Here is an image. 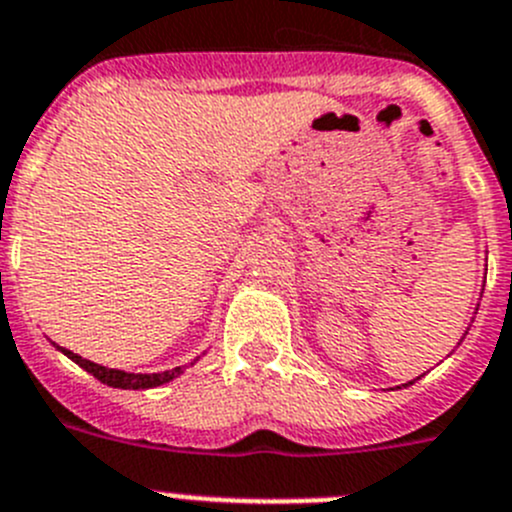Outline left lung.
Wrapping results in <instances>:
<instances>
[{
  "label": "left lung",
  "mask_w": 512,
  "mask_h": 512,
  "mask_svg": "<svg viewBox=\"0 0 512 512\" xmlns=\"http://www.w3.org/2000/svg\"><path fill=\"white\" fill-rule=\"evenodd\" d=\"M410 384H415V379H412V382H407V384H405V387H410Z\"/></svg>",
  "instance_id": "obj_1"
}]
</instances>
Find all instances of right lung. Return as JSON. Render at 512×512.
Listing matches in <instances>:
<instances>
[{
  "label": "right lung",
  "mask_w": 512,
  "mask_h": 512,
  "mask_svg": "<svg viewBox=\"0 0 512 512\" xmlns=\"http://www.w3.org/2000/svg\"><path fill=\"white\" fill-rule=\"evenodd\" d=\"M57 349H60L65 357H70L75 364H80V367L85 369V372H90L92 377L100 379L102 384H107V387H115V389H153V387H160V384H168L170 379L180 377V374L186 372L183 367H175V369H165V372L135 374V372H125V369L102 367V364L90 362V359H82L80 354L70 352V349H62V347H57Z\"/></svg>",
  "instance_id": "add662e5"
}]
</instances>
